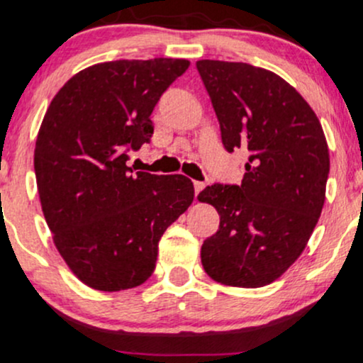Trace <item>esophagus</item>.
<instances>
[{"label": "esophagus", "mask_w": 363, "mask_h": 363, "mask_svg": "<svg viewBox=\"0 0 363 363\" xmlns=\"http://www.w3.org/2000/svg\"><path fill=\"white\" fill-rule=\"evenodd\" d=\"M193 186H194V193H196V196L199 194V191H203V189H205V182L194 181V182H193Z\"/></svg>", "instance_id": "esophagus-1"}]
</instances>
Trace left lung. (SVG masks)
Masks as SVG:
<instances>
[{"mask_svg":"<svg viewBox=\"0 0 363 363\" xmlns=\"http://www.w3.org/2000/svg\"><path fill=\"white\" fill-rule=\"evenodd\" d=\"M228 152L245 148L240 186L198 194L220 215L201 247L215 281L257 289L278 280L309 242L326 199L329 150L318 116L277 73L247 62H196Z\"/></svg>","mask_w":363,"mask_h":363,"instance_id":"8db88e82","label":"left lung"}]
</instances>
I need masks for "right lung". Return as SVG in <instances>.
<instances>
[{"label":"right lung","instance_id":"1","mask_svg":"<svg viewBox=\"0 0 363 363\" xmlns=\"http://www.w3.org/2000/svg\"><path fill=\"white\" fill-rule=\"evenodd\" d=\"M187 60L99 62L54 95L35 141L40 206L74 277L101 291L140 286L155 269L158 240L194 199L191 179L133 172L126 150L153 135L158 99Z\"/></svg>","mask_w":363,"mask_h":363}]
</instances>
